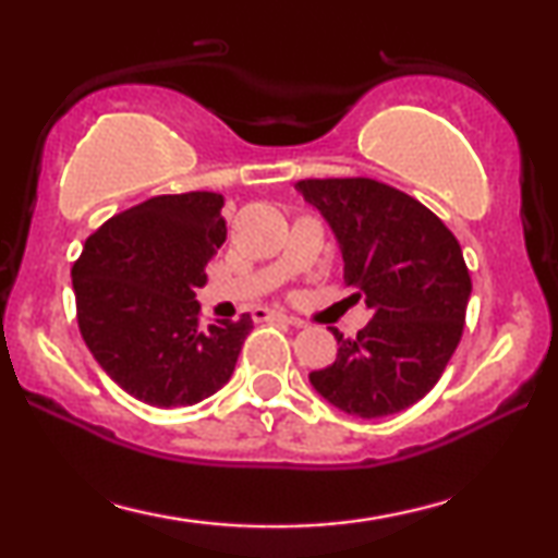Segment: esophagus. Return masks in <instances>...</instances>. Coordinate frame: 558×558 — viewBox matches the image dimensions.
Returning <instances> with one entry per match:
<instances>
[{
	"label": "esophagus",
	"instance_id": "obj_1",
	"mask_svg": "<svg viewBox=\"0 0 558 558\" xmlns=\"http://www.w3.org/2000/svg\"><path fill=\"white\" fill-rule=\"evenodd\" d=\"M254 319H256V323H266V319H277V323H287V325L302 327V319L289 317V315H284V312H279V310H266V307L256 310V312H254Z\"/></svg>",
	"mask_w": 558,
	"mask_h": 558
}]
</instances>
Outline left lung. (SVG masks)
I'll return each mask as SVG.
<instances>
[{
  "label": "left lung",
  "instance_id": "obj_1",
  "mask_svg": "<svg viewBox=\"0 0 558 558\" xmlns=\"http://www.w3.org/2000/svg\"><path fill=\"white\" fill-rule=\"evenodd\" d=\"M296 190L330 223L345 284L373 319L338 357L310 373L315 391L345 414H399L437 386L460 345L472 281L460 241L414 197L371 178L300 180Z\"/></svg>",
  "mask_w": 558,
  "mask_h": 558
}]
</instances>
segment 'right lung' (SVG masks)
Here are the masks:
<instances>
[{
  "mask_svg": "<svg viewBox=\"0 0 558 558\" xmlns=\"http://www.w3.org/2000/svg\"><path fill=\"white\" fill-rule=\"evenodd\" d=\"M223 195H157L106 220L73 264L75 315L96 363L149 407H193L223 388L248 315L201 325L195 289L226 241Z\"/></svg>",
  "mask_w": 558,
  "mask_h": 558,
  "instance_id": "right-lung-1",
  "label": "right lung"
}]
</instances>
